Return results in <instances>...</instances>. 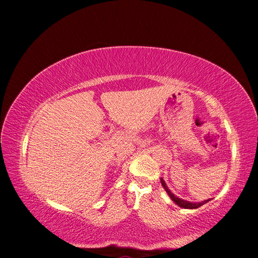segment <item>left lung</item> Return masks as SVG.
Returning <instances> with one entry per match:
<instances>
[{"label": "left lung", "instance_id": "1", "mask_svg": "<svg viewBox=\"0 0 258 258\" xmlns=\"http://www.w3.org/2000/svg\"><path fill=\"white\" fill-rule=\"evenodd\" d=\"M160 183L163 187L165 189V191L167 192V195L169 196V198H171L174 203H175L178 207H182V208H185V209H196L200 206H203L206 203H208L211 199H207V200H204V202H200V203H191V202H187L185 199H182V198H178L177 196H175L173 194V192L168 189L167 184H166V182L163 180V178H160Z\"/></svg>", "mask_w": 258, "mask_h": 258}]
</instances>
